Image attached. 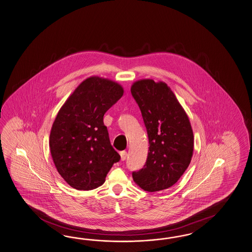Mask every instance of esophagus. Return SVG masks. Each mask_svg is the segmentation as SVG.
<instances>
[{"mask_svg": "<svg viewBox=\"0 0 252 252\" xmlns=\"http://www.w3.org/2000/svg\"><path fill=\"white\" fill-rule=\"evenodd\" d=\"M120 156H121V160H126V157H127V153L126 151H121L120 152Z\"/></svg>", "mask_w": 252, "mask_h": 252, "instance_id": "1", "label": "esophagus"}]
</instances>
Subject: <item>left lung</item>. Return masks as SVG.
<instances>
[{
    "mask_svg": "<svg viewBox=\"0 0 252 252\" xmlns=\"http://www.w3.org/2000/svg\"><path fill=\"white\" fill-rule=\"evenodd\" d=\"M131 94L138 104L149 136V154L133 180L147 191L176 184L188 168L193 151L190 120L165 82L146 79L134 82Z\"/></svg>",
    "mask_w": 252,
    "mask_h": 252,
    "instance_id": "1",
    "label": "left lung"
}]
</instances>
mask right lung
<instances>
[{"mask_svg":"<svg viewBox=\"0 0 252 252\" xmlns=\"http://www.w3.org/2000/svg\"><path fill=\"white\" fill-rule=\"evenodd\" d=\"M123 94L117 82L93 76L75 89L56 116L50 153L59 173L72 188L89 190L101 186L119 161L103 116Z\"/></svg>","mask_w":252,"mask_h":252,"instance_id":"1","label":"right lung"}]
</instances>
